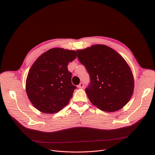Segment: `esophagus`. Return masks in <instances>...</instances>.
<instances>
[{
  "label": "esophagus",
  "mask_w": 155,
  "mask_h": 155,
  "mask_svg": "<svg viewBox=\"0 0 155 155\" xmlns=\"http://www.w3.org/2000/svg\"><path fill=\"white\" fill-rule=\"evenodd\" d=\"M78 87L80 88V89H83V88H84V84H83V83H80L78 85Z\"/></svg>",
  "instance_id": "34e87169"
}]
</instances>
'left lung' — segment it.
Returning a JSON list of instances; mask_svg holds the SVG:
<instances>
[{"label":"left lung","mask_w":155,"mask_h":155,"mask_svg":"<svg viewBox=\"0 0 155 155\" xmlns=\"http://www.w3.org/2000/svg\"><path fill=\"white\" fill-rule=\"evenodd\" d=\"M91 83L86 93L99 109L114 112L121 109L133 94L134 79L129 65L115 50L105 45L77 50Z\"/></svg>","instance_id":"8db88e82"}]
</instances>
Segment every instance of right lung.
Returning <instances> with one entry per match:
<instances>
[{"mask_svg": "<svg viewBox=\"0 0 155 155\" xmlns=\"http://www.w3.org/2000/svg\"><path fill=\"white\" fill-rule=\"evenodd\" d=\"M77 51L54 48L41 54L34 62L26 81V91L32 104L40 112L57 113L67 105L77 87L71 82L69 62Z\"/></svg>", "mask_w": 155, "mask_h": 155, "instance_id": "add662e5", "label": "right lung"}]
</instances>
